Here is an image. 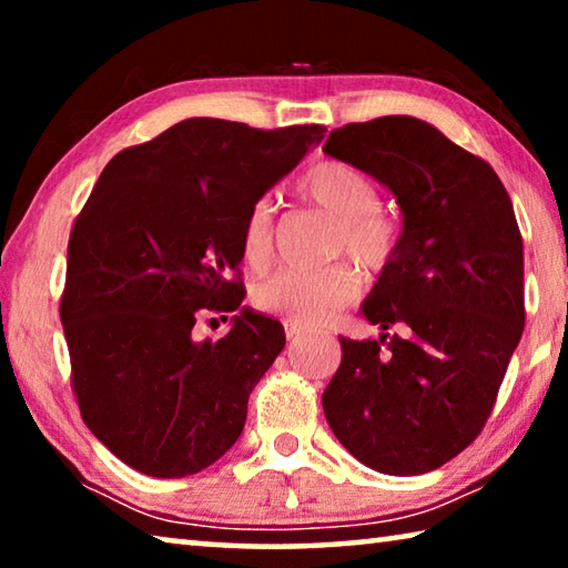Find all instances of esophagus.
<instances>
[{
    "mask_svg": "<svg viewBox=\"0 0 568 568\" xmlns=\"http://www.w3.org/2000/svg\"><path fill=\"white\" fill-rule=\"evenodd\" d=\"M301 328H295V325L293 323H285V335H287V341H297V338H301Z\"/></svg>",
    "mask_w": 568,
    "mask_h": 568,
    "instance_id": "1",
    "label": "esophagus"
}]
</instances>
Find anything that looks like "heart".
<instances>
[{
  "instance_id": "1",
  "label": "heart",
  "mask_w": 568,
  "mask_h": 568,
  "mask_svg": "<svg viewBox=\"0 0 568 568\" xmlns=\"http://www.w3.org/2000/svg\"><path fill=\"white\" fill-rule=\"evenodd\" d=\"M297 195L335 217L331 253H348L368 273H381L396 261L400 225L381 207L378 182L351 162L325 158L297 178ZM277 240L275 205L257 197L243 220V255L253 267L273 261ZM361 293V277L348 263H331L315 271L275 273L257 283L250 301L257 311L293 325H321Z\"/></svg>"
}]
</instances>
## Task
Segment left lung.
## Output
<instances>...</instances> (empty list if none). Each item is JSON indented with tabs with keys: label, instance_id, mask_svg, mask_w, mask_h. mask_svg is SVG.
Here are the masks:
<instances>
[{
	"label": "left lung",
	"instance_id": "1",
	"mask_svg": "<svg viewBox=\"0 0 568 568\" xmlns=\"http://www.w3.org/2000/svg\"><path fill=\"white\" fill-rule=\"evenodd\" d=\"M325 155L383 182L403 210L400 250L363 303L378 341L341 338L323 410L373 470L428 474L484 430L521 341L524 240L484 158L434 124L388 114L333 130Z\"/></svg>",
	"mask_w": 568,
	"mask_h": 568
}]
</instances>
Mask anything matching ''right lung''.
I'll use <instances>...</instances> for the list:
<instances>
[{
  "instance_id": "add662e5",
  "label": "right lung",
  "mask_w": 568,
  "mask_h": 568,
  "mask_svg": "<svg viewBox=\"0 0 568 568\" xmlns=\"http://www.w3.org/2000/svg\"><path fill=\"white\" fill-rule=\"evenodd\" d=\"M323 132L192 118L102 170L70 233L60 318L82 420L122 464L182 478L243 434L283 325L243 307L223 338L192 331L243 303L247 210Z\"/></svg>"
}]
</instances>
